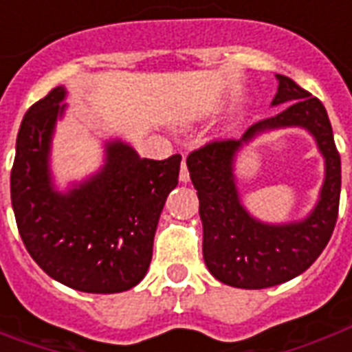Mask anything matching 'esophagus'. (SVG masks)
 <instances>
[{"label":"esophagus","mask_w":352,"mask_h":352,"mask_svg":"<svg viewBox=\"0 0 352 352\" xmlns=\"http://www.w3.org/2000/svg\"><path fill=\"white\" fill-rule=\"evenodd\" d=\"M179 181L181 183H188L190 181V173H188V168H186V162L184 160L181 164V171H179Z\"/></svg>","instance_id":"34e87169"}]
</instances>
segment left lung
<instances>
[{"instance_id": "8db88e82", "label": "left lung", "mask_w": 352, "mask_h": 352, "mask_svg": "<svg viewBox=\"0 0 352 352\" xmlns=\"http://www.w3.org/2000/svg\"><path fill=\"white\" fill-rule=\"evenodd\" d=\"M272 107L285 105L272 118L252 124L243 138L214 141L186 158L198 190L204 224V260L214 279L236 288H267L294 279L309 267L332 237L341 192V160L324 105L285 75ZM302 127L316 139L325 158V181L310 214L298 221L264 223L241 201L235 177L239 153L264 133Z\"/></svg>"}]
</instances>
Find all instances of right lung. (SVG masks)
Here are the masks:
<instances>
[{
    "mask_svg": "<svg viewBox=\"0 0 352 352\" xmlns=\"http://www.w3.org/2000/svg\"><path fill=\"white\" fill-rule=\"evenodd\" d=\"M65 98V87L52 88L20 124L11 171L16 226L30 256L58 283L90 294L124 292L141 283L151 265L181 156L148 160L122 139H107L101 168L60 190L50 156Z\"/></svg>",
    "mask_w": 352,
    "mask_h": 352,
    "instance_id": "add662e5",
    "label": "right lung"
}]
</instances>
